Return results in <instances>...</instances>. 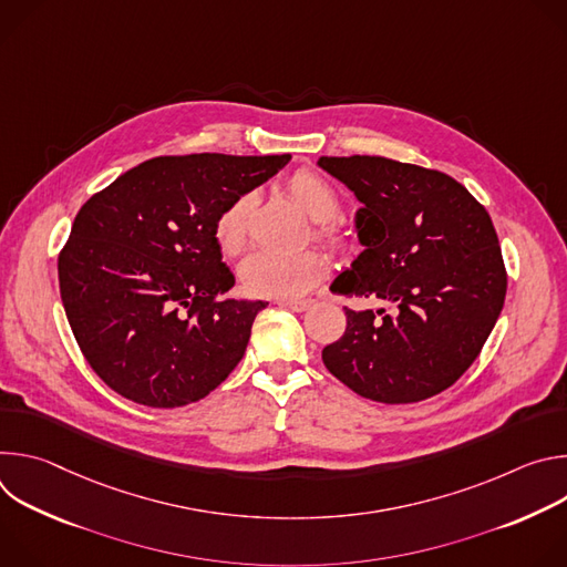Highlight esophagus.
<instances>
[{"label":"esophagus","instance_id":"1","mask_svg":"<svg viewBox=\"0 0 567 567\" xmlns=\"http://www.w3.org/2000/svg\"><path fill=\"white\" fill-rule=\"evenodd\" d=\"M278 305H282L291 311H305L311 307V300H278Z\"/></svg>","mask_w":567,"mask_h":567}]
</instances>
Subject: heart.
Segmentation results:
<instances>
[{
  "label": "heart",
  "mask_w": 567,
  "mask_h": 567,
  "mask_svg": "<svg viewBox=\"0 0 567 567\" xmlns=\"http://www.w3.org/2000/svg\"><path fill=\"white\" fill-rule=\"evenodd\" d=\"M289 197L318 221L316 237L330 247L343 245V230L334 221L341 210V195L332 182L313 171H296L285 184ZM256 208V197L245 193L228 202L213 224L217 249L226 258H237L249 245V221ZM328 276V260L316 251L280 256L260 251L239 267V282L247 293L258 298L293 300L305 296L313 285Z\"/></svg>",
  "instance_id": "obj_1"
}]
</instances>
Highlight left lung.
<instances>
[{
    "mask_svg": "<svg viewBox=\"0 0 567 567\" xmlns=\"http://www.w3.org/2000/svg\"><path fill=\"white\" fill-rule=\"evenodd\" d=\"M363 204V251L332 291L383 298L396 313L346 309L322 363L357 394L413 403L453 385L477 359L505 305L507 269L494 221L453 177L385 156H320Z\"/></svg>",
    "mask_w": 567,
    "mask_h": 567,
    "instance_id": "left-lung-1",
    "label": "left lung"
}]
</instances>
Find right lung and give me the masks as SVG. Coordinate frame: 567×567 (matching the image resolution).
I'll list each match as a JSON object with an SVG mask.
<instances>
[{"instance_id": "1", "label": "right lung", "mask_w": 567, "mask_h": 567, "mask_svg": "<svg viewBox=\"0 0 567 567\" xmlns=\"http://www.w3.org/2000/svg\"><path fill=\"white\" fill-rule=\"evenodd\" d=\"M291 154L154 156L78 210L58 256L80 352L121 396L179 409L213 392L245 357L267 302L221 300L235 285L213 224Z\"/></svg>"}]
</instances>
